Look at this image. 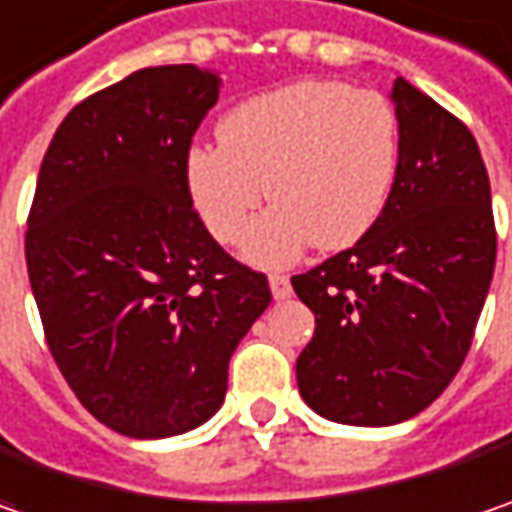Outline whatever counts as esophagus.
<instances>
[{"label": "esophagus", "mask_w": 512, "mask_h": 512, "mask_svg": "<svg viewBox=\"0 0 512 512\" xmlns=\"http://www.w3.org/2000/svg\"><path fill=\"white\" fill-rule=\"evenodd\" d=\"M269 286H272V298L275 301H284V298L292 295V284H289L286 275H269Z\"/></svg>", "instance_id": "34e87169"}]
</instances>
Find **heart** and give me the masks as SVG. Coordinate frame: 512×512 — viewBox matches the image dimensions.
Here are the masks:
<instances>
[{
	"mask_svg": "<svg viewBox=\"0 0 512 512\" xmlns=\"http://www.w3.org/2000/svg\"><path fill=\"white\" fill-rule=\"evenodd\" d=\"M400 162V118L368 86L298 80L231 106L217 144L185 156V185L199 220L234 243L263 199L275 202L243 237L257 266H284L307 243L353 246L391 196Z\"/></svg>",
	"mask_w": 512,
	"mask_h": 512,
	"instance_id": "obj_1",
	"label": "heart"
}]
</instances>
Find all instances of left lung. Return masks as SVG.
<instances>
[{"label": "left lung", "instance_id": "obj_1", "mask_svg": "<svg viewBox=\"0 0 512 512\" xmlns=\"http://www.w3.org/2000/svg\"><path fill=\"white\" fill-rule=\"evenodd\" d=\"M400 162L391 196L353 249L295 275L316 333L298 391L345 426H394L461 371L496 269L490 176L464 124L394 80Z\"/></svg>", "mask_w": 512, "mask_h": 512}]
</instances>
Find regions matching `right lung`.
Listing matches in <instances>:
<instances>
[{"label":"right lung","mask_w":512,"mask_h":512,"mask_svg":"<svg viewBox=\"0 0 512 512\" xmlns=\"http://www.w3.org/2000/svg\"><path fill=\"white\" fill-rule=\"evenodd\" d=\"M220 83L191 63L138 69L63 118L37 176L25 260L48 350L118 435L156 440L214 417L228 359L272 301L185 185Z\"/></svg>","instance_id":"obj_1"}]
</instances>
